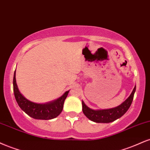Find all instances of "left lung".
Here are the masks:
<instances>
[{"label": "left lung", "mask_w": 150, "mask_h": 150, "mask_svg": "<svg viewBox=\"0 0 150 150\" xmlns=\"http://www.w3.org/2000/svg\"><path fill=\"white\" fill-rule=\"evenodd\" d=\"M136 86L131 95L127 100L117 107L105 110H93L86 105L84 101L82 103V111L84 115L92 122L96 123H110L120 118L127 112L132 103L134 93L136 92Z\"/></svg>", "instance_id": "obj_1"}]
</instances>
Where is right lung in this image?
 I'll use <instances>...</instances> for the list:
<instances>
[{
  "label": "right lung",
  "mask_w": 150,
  "mask_h": 150,
  "mask_svg": "<svg viewBox=\"0 0 150 150\" xmlns=\"http://www.w3.org/2000/svg\"><path fill=\"white\" fill-rule=\"evenodd\" d=\"M16 70L13 77V90L15 99L22 110L28 116L35 120H49L56 118L61 114L64 103L70 90L53 101L46 103H37L28 100L19 91L16 82Z\"/></svg>",
  "instance_id": "obj_1"
}]
</instances>
